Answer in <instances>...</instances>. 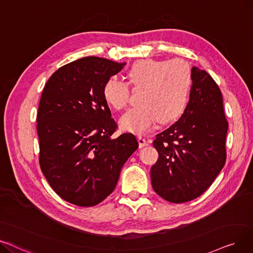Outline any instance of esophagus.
I'll use <instances>...</instances> for the list:
<instances>
[{
	"label": "esophagus",
	"mask_w": 253,
	"mask_h": 253,
	"mask_svg": "<svg viewBox=\"0 0 253 253\" xmlns=\"http://www.w3.org/2000/svg\"><path fill=\"white\" fill-rule=\"evenodd\" d=\"M138 142H139V147L140 148H142V147H144V146H146L148 144L146 139L143 138V137H141V136L138 137Z\"/></svg>",
	"instance_id": "obj_1"
}]
</instances>
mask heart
Listing matches in <instances>:
<instances>
[{
  "label": "heart",
  "instance_id": "1",
  "mask_svg": "<svg viewBox=\"0 0 253 253\" xmlns=\"http://www.w3.org/2000/svg\"><path fill=\"white\" fill-rule=\"evenodd\" d=\"M129 85L143 89L140 107L129 109L121 116L120 126L142 135L158 121L169 125L184 115L190 103L193 76L184 60L142 59L127 70ZM105 102L115 110H123L129 100V87L115 78H109L103 86Z\"/></svg>",
  "mask_w": 253,
  "mask_h": 253
}]
</instances>
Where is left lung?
<instances>
[{
    "label": "left lung",
    "mask_w": 253,
    "mask_h": 253,
    "mask_svg": "<svg viewBox=\"0 0 253 253\" xmlns=\"http://www.w3.org/2000/svg\"><path fill=\"white\" fill-rule=\"evenodd\" d=\"M192 76L186 112L154 141L159 159L150 169L151 185L158 195L173 204L203 194L226 160L228 124L220 89L206 70L193 66Z\"/></svg>",
    "instance_id": "8db88e82"
}]
</instances>
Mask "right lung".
<instances>
[{
    "mask_svg": "<svg viewBox=\"0 0 253 253\" xmlns=\"http://www.w3.org/2000/svg\"><path fill=\"white\" fill-rule=\"evenodd\" d=\"M125 65L85 57L60 67L43 88L37 113L39 164L50 187L73 205L102 203L138 148L133 134L111 137L117 125L103 97L106 81Z\"/></svg>",
    "mask_w": 253,
    "mask_h": 253,
    "instance_id": "add662e5",
    "label": "right lung"
}]
</instances>
